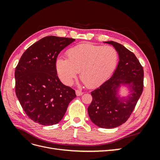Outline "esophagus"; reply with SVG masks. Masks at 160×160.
I'll return each mask as SVG.
<instances>
[{
	"mask_svg": "<svg viewBox=\"0 0 160 160\" xmlns=\"http://www.w3.org/2000/svg\"><path fill=\"white\" fill-rule=\"evenodd\" d=\"M76 95H77V96H80V95H82L83 94V92H82L81 91H80V90H76Z\"/></svg>",
	"mask_w": 160,
	"mask_h": 160,
	"instance_id": "obj_1",
	"label": "esophagus"
}]
</instances>
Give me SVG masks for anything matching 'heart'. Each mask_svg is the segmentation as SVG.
<instances>
[{
  "mask_svg": "<svg viewBox=\"0 0 160 160\" xmlns=\"http://www.w3.org/2000/svg\"><path fill=\"white\" fill-rule=\"evenodd\" d=\"M67 58L58 57L56 69L66 85L73 83L79 72L84 84L95 88L103 84L113 73L118 65V52L112 46L81 43L67 51Z\"/></svg>",
  "mask_w": 160,
  "mask_h": 160,
  "instance_id": "heart-1",
  "label": "heart"
}]
</instances>
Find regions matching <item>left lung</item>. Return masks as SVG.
<instances>
[{
    "instance_id": "left-lung-1",
    "label": "left lung",
    "mask_w": 160,
    "mask_h": 160,
    "mask_svg": "<svg viewBox=\"0 0 160 160\" xmlns=\"http://www.w3.org/2000/svg\"><path fill=\"white\" fill-rule=\"evenodd\" d=\"M117 50L119 61L114 73L99 88L91 93L93 100L88 107L91 122L105 129L124 123L132 113L143 89V69L137 57L124 46L114 41H106ZM121 84L130 88L127 99L117 95Z\"/></svg>"
}]
</instances>
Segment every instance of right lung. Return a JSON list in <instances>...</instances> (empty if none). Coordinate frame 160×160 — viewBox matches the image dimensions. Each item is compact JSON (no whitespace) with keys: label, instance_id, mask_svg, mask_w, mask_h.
I'll use <instances>...</instances> for the list:
<instances>
[{"label":"right lung","instance_id":"1","mask_svg":"<svg viewBox=\"0 0 160 160\" xmlns=\"http://www.w3.org/2000/svg\"><path fill=\"white\" fill-rule=\"evenodd\" d=\"M74 38L48 36L24 52L16 67L15 93L22 108L33 122L42 125L59 123L75 91L57 75L58 55Z\"/></svg>","mask_w":160,"mask_h":160}]
</instances>
